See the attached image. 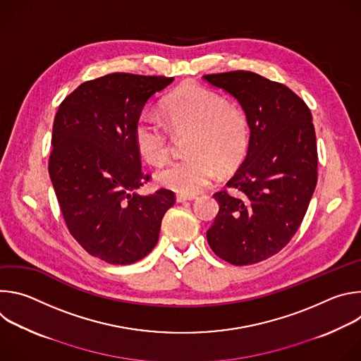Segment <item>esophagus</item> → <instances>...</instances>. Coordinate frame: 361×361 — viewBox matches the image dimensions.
Listing matches in <instances>:
<instances>
[{
  "label": "esophagus",
  "mask_w": 361,
  "mask_h": 361,
  "mask_svg": "<svg viewBox=\"0 0 361 361\" xmlns=\"http://www.w3.org/2000/svg\"><path fill=\"white\" fill-rule=\"evenodd\" d=\"M194 198H195V195H187V194H177V195H176V200H177V202L191 201V200H194Z\"/></svg>",
  "instance_id": "34e87169"
}]
</instances>
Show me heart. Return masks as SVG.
I'll use <instances>...</instances> for the list:
<instances>
[{"mask_svg": "<svg viewBox=\"0 0 361 361\" xmlns=\"http://www.w3.org/2000/svg\"><path fill=\"white\" fill-rule=\"evenodd\" d=\"M163 111L173 131L191 133L187 147L191 156L160 167L156 180L161 185L191 195L212 183L217 167L227 173L241 161L248 142L247 120L243 113L228 107L219 92L184 82L166 98ZM134 141L141 157L151 164H160L169 157V131L151 114L137 118Z\"/></svg>", "mask_w": 361, "mask_h": 361, "instance_id": "obj_1", "label": "heart"}]
</instances>
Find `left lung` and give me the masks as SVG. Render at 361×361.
I'll use <instances>...</instances> for the list:
<instances>
[{
    "mask_svg": "<svg viewBox=\"0 0 361 361\" xmlns=\"http://www.w3.org/2000/svg\"><path fill=\"white\" fill-rule=\"evenodd\" d=\"M233 95L250 127L247 156L214 194L220 210L207 241L220 259L248 266L277 254L298 230L317 184V144L305 102L251 71L202 77Z\"/></svg>",
    "mask_w": 361,
    "mask_h": 361,
    "instance_id": "8db88e82",
    "label": "left lung"
}]
</instances>
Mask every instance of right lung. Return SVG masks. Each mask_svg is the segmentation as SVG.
Segmentation results:
<instances>
[{
    "label": "right lung",
    "mask_w": 361,
    "mask_h": 361,
    "mask_svg": "<svg viewBox=\"0 0 361 361\" xmlns=\"http://www.w3.org/2000/svg\"><path fill=\"white\" fill-rule=\"evenodd\" d=\"M173 77L113 73L78 85L60 104L48 173L71 235L97 259L133 264L156 247L171 190L141 195L134 126Z\"/></svg>",
    "instance_id": "right-lung-1"
}]
</instances>
